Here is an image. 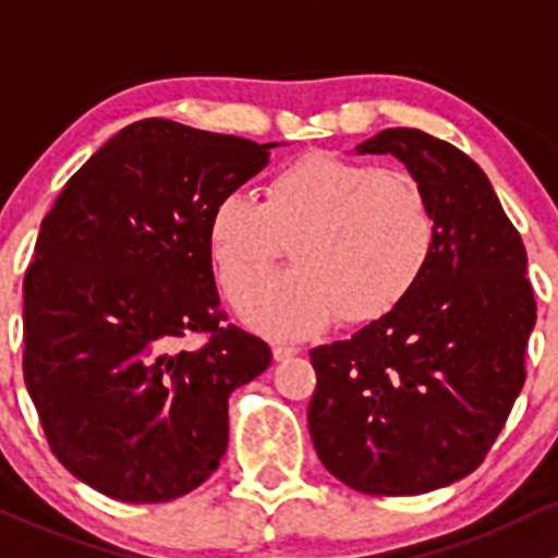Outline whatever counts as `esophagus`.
Returning a JSON list of instances; mask_svg holds the SVG:
<instances>
[{"mask_svg":"<svg viewBox=\"0 0 558 558\" xmlns=\"http://www.w3.org/2000/svg\"><path fill=\"white\" fill-rule=\"evenodd\" d=\"M298 352H301V347H295V343H274V360H277V363L295 357Z\"/></svg>","mask_w":558,"mask_h":558,"instance_id":"esophagus-1","label":"esophagus"}]
</instances>
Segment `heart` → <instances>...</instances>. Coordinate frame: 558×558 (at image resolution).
Wrapping results in <instances>:
<instances>
[{
  "label": "heart",
  "instance_id": "b5f03b06",
  "mask_svg": "<svg viewBox=\"0 0 558 558\" xmlns=\"http://www.w3.org/2000/svg\"><path fill=\"white\" fill-rule=\"evenodd\" d=\"M291 241L296 268L251 288ZM222 290L246 325L306 336L332 319L387 317L418 287L438 246V217L422 182L403 169L314 150L274 171L263 201L226 193L206 226Z\"/></svg>",
  "mask_w": 558,
  "mask_h": 558
}]
</instances>
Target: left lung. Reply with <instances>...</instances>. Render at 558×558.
Listing matches in <instances>:
<instances>
[{"mask_svg": "<svg viewBox=\"0 0 558 558\" xmlns=\"http://www.w3.org/2000/svg\"><path fill=\"white\" fill-rule=\"evenodd\" d=\"M395 155L438 217L416 290L349 341L312 349L308 433L354 492L403 497L473 473L524 387L537 319L526 250L473 158L418 129H387L357 155Z\"/></svg>", "mask_w": 558, "mask_h": 558, "instance_id": "obj_1", "label": "left lung"}]
</instances>
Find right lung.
I'll use <instances>...</instances> for the list:
<instances>
[{
  "label": "right lung",
  "instance_id": "obj_1",
  "mask_svg": "<svg viewBox=\"0 0 558 558\" xmlns=\"http://www.w3.org/2000/svg\"><path fill=\"white\" fill-rule=\"evenodd\" d=\"M257 145L174 120L125 125L66 182L23 277V381L50 451L123 502H169L228 449V398L271 349L226 325L211 206L268 163ZM207 336L187 353L182 337Z\"/></svg>",
  "mask_w": 558,
  "mask_h": 558
}]
</instances>
